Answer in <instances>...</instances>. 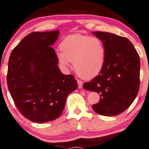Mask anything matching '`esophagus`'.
Returning <instances> with one entry per match:
<instances>
[{
  "label": "esophagus",
  "instance_id": "1",
  "mask_svg": "<svg viewBox=\"0 0 149 149\" xmlns=\"http://www.w3.org/2000/svg\"><path fill=\"white\" fill-rule=\"evenodd\" d=\"M77 83H78V86H79V88H82L83 86V82L81 81H80V80H77Z\"/></svg>",
  "mask_w": 149,
  "mask_h": 149
}]
</instances>
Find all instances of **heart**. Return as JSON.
<instances>
[{
    "label": "heart",
    "instance_id": "b5f03b06",
    "mask_svg": "<svg viewBox=\"0 0 149 149\" xmlns=\"http://www.w3.org/2000/svg\"><path fill=\"white\" fill-rule=\"evenodd\" d=\"M62 68L67 70L72 61L80 77L91 79L100 73L106 62V48L98 37L80 34L68 36L56 52Z\"/></svg>",
    "mask_w": 149,
    "mask_h": 149
}]
</instances>
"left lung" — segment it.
<instances>
[{
  "label": "left lung",
  "mask_w": 149,
  "mask_h": 149,
  "mask_svg": "<svg viewBox=\"0 0 149 149\" xmlns=\"http://www.w3.org/2000/svg\"><path fill=\"white\" fill-rule=\"evenodd\" d=\"M93 34L106 46V62L98 75L83 87L100 94V101L92 106L96 113L119 115L130 106L139 89V56L128 38L103 31Z\"/></svg>",
  "instance_id": "8db88e82"
}]
</instances>
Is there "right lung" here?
Masks as SVG:
<instances>
[{
    "label": "right lung",
    "mask_w": 149,
    "mask_h": 149,
    "mask_svg": "<svg viewBox=\"0 0 149 149\" xmlns=\"http://www.w3.org/2000/svg\"><path fill=\"white\" fill-rule=\"evenodd\" d=\"M59 31L31 32L18 43L8 61L7 84L15 104L30 121L43 123L61 116L67 97L78 87L63 74L51 46Z\"/></svg>",
    "instance_id": "obj_1"
}]
</instances>
